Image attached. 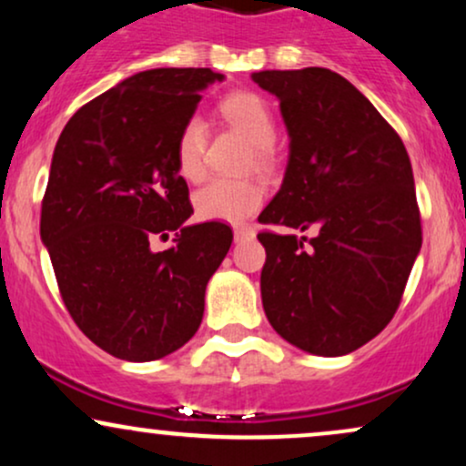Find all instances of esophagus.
Here are the masks:
<instances>
[{"label":"esophagus","mask_w":466,"mask_h":466,"mask_svg":"<svg viewBox=\"0 0 466 466\" xmlns=\"http://www.w3.org/2000/svg\"><path fill=\"white\" fill-rule=\"evenodd\" d=\"M251 237H254V228H249V226L234 228V240H237V243H240V240H248Z\"/></svg>","instance_id":"1"}]
</instances>
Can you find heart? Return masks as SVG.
<instances>
[{
    "label": "heart",
    "instance_id": "obj_1",
    "mask_svg": "<svg viewBox=\"0 0 466 466\" xmlns=\"http://www.w3.org/2000/svg\"><path fill=\"white\" fill-rule=\"evenodd\" d=\"M218 114L228 125L243 133L254 144L258 162L267 164L271 159V142L276 137V122L269 105L260 94L232 92L223 96L218 103ZM208 144V127L199 116H190L181 125L175 142V166L177 173L188 181H199L206 173L203 155ZM263 186L249 179H212L195 195V210L203 221L240 223L249 218L263 206Z\"/></svg>",
    "mask_w": 466,
    "mask_h": 466
}]
</instances>
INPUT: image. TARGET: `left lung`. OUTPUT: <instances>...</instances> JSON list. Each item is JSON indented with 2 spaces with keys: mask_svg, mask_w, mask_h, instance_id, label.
I'll return each instance as SVG.
<instances>
[{
  "mask_svg": "<svg viewBox=\"0 0 466 466\" xmlns=\"http://www.w3.org/2000/svg\"><path fill=\"white\" fill-rule=\"evenodd\" d=\"M254 83L280 100L289 164L260 212V293L289 344L349 355L397 313L422 229L410 155L355 85L326 67L267 69Z\"/></svg>",
  "mask_w": 466,
  "mask_h": 466,
  "instance_id": "obj_1",
  "label": "left lung"
}]
</instances>
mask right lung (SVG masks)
Returning <instances> with one entry per match:
<instances>
[{"label":"right lung","instance_id":"obj_1","mask_svg":"<svg viewBox=\"0 0 466 466\" xmlns=\"http://www.w3.org/2000/svg\"><path fill=\"white\" fill-rule=\"evenodd\" d=\"M223 74L159 67L122 80L69 117L52 155L41 240L69 315L96 346L127 361L170 355L199 329L206 285L232 229L192 215L175 142ZM176 245L150 249L153 236Z\"/></svg>","mask_w":466,"mask_h":466}]
</instances>
